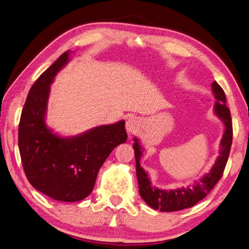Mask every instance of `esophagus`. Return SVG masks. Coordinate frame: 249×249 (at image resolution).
Masks as SVG:
<instances>
[{
    "mask_svg": "<svg viewBox=\"0 0 249 249\" xmlns=\"http://www.w3.org/2000/svg\"><path fill=\"white\" fill-rule=\"evenodd\" d=\"M139 126H140V120L136 117H130L128 120H126L125 129L128 133L130 134L135 133V132L139 130Z\"/></svg>",
    "mask_w": 249,
    "mask_h": 249,
    "instance_id": "1",
    "label": "esophagus"
}]
</instances>
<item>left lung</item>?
<instances>
[{"label": "left lung", "mask_w": 249, "mask_h": 249, "mask_svg": "<svg viewBox=\"0 0 249 249\" xmlns=\"http://www.w3.org/2000/svg\"><path fill=\"white\" fill-rule=\"evenodd\" d=\"M212 90L215 99H216L214 106V113L224 123L225 132L223 139L220 141L219 156L211 170L204 175L201 179L196 181L194 184L170 191L161 190L156 186H152L147 173L141 166L142 148L140 145L139 140L136 137L133 139L135 142L133 143V149L140 195L148 206L154 210H160L162 212H174L195 206L197 202L203 199L213 190L215 184L222 178L229 158L231 143H232V120H231L230 110L226 107V96L223 88L216 82H213Z\"/></svg>", "instance_id": "obj_1"}]
</instances>
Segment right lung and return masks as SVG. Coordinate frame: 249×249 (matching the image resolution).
Listing matches in <instances>:
<instances>
[{
	"instance_id": "right-lung-1",
	"label": "right lung",
	"mask_w": 249,
	"mask_h": 249,
	"mask_svg": "<svg viewBox=\"0 0 249 249\" xmlns=\"http://www.w3.org/2000/svg\"><path fill=\"white\" fill-rule=\"evenodd\" d=\"M66 51L32 86L22 109L18 145L27 180L34 189L58 201L74 202L93 190L99 169L109 153L126 142L124 120L62 137L46 124L50 85L69 62Z\"/></svg>"
}]
</instances>
